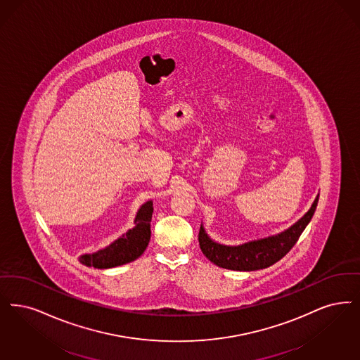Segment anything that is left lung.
<instances>
[{
    "instance_id": "obj_1",
    "label": "left lung",
    "mask_w": 360,
    "mask_h": 360,
    "mask_svg": "<svg viewBox=\"0 0 360 360\" xmlns=\"http://www.w3.org/2000/svg\"><path fill=\"white\" fill-rule=\"evenodd\" d=\"M319 195L315 198L311 209L304 216L293 224L287 231H281L271 237H265L261 240L249 241L243 245L231 246V245L218 244L213 241L203 229L201 225L198 241L201 246L202 253L216 264L219 268L231 269V271H259L268 268L283 259L288 252L297 243L305 226L309 224L311 218L316 210Z\"/></svg>"
}]
</instances>
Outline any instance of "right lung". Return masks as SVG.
Segmentation results:
<instances>
[{
  "label": "right lung",
  "mask_w": 360,
  "mask_h": 360,
  "mask_svg": "<svg viewBox=\"0 0 360 360\" xmlns=\"http://www.w3.org/2000/svg\"><path fill=\"white\" fill-rule=\"evenodd\" d=\"M153 201L143 203L136 213L134 221L135 226L132 229L101 250L92 255L80 256L79 261L86 266L107 269L127 264L142 256L151 237L150 222L153 218Z\"/></svg>",
  "instance_id": "obj_1"
}]
</instances>
